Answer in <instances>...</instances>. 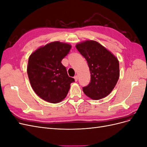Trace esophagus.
<instances>
[{
	"instance_id": "obj_1",
	"label": "esophagus",
	"mask_w": 147,
	"mask_h": 147,
	"mask_svg": "<svg viewBox=\"0 0 147 147\" xmlns=\"http://www.w3.org/2000/svg\"><path fill=\"white\" fill-rule=\"evenodd\" d=\"M78 75H75V76L74 77V79H75V80L76 81V82L78 80Z\"/></svg>"
}]
</instances>
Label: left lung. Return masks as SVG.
<instances>
[{"label":"left lung","mask_w":147,"mask_h":147,"mask_svg":"<svg viewBox=\"0 0 147 147\" xmlns=\"http://www.w3.org/2000/svg\"><path fill=\"white\" fill-rule=\"evenodd\" d=\"M86 59L91 74V81L83 88L84 94L91 99L99 100L112 91L119 77L118 59L98 42L86 40L76 45Z\"/></svg>","instance_id":"1"}]
</instances>
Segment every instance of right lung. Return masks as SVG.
Listing matches in <instances>:
<instances>
[{"instance_id":"add662e5","label":"right lung","mask_w":147,"mask_h":147,"mask_svg":"<svg viewBox=\"0 0 147 147\" xmlns=\"http://www.w3.org/2000/svg\"><path fill=\"white\" fill-rule=\"evenodd\" d=\"M71 47L68 43L54 42L40 47L29 56V82L35 92L44 100L59 103L67 94L70 83L75 82L61 63Z\"/></svg>"}]
</instances>
